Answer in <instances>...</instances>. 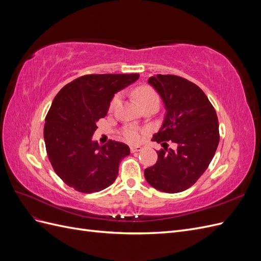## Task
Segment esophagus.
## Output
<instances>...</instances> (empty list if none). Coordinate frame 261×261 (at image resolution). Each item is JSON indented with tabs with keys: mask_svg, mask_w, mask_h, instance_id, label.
I'll return each instance as SVG.
<instances>
[{
	"mask_svg": "<svg viewBox=\"0 0 261 261\" xmlns=\"http://www.w3.org/2000/svg\"><path fill=\"white\" fill-rule=\"evenodd\" d=\"M141 147H139V146H132L130 147V151H132V153H135V152H138V151H141Z\"/></svg>",
	"mask_w": 261,
	"mask_h": 261,
	"instance_id": "esophagus-1",
	"label": "esophagus"
}]
</instances>
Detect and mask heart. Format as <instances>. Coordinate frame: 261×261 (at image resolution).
<instances>
[{
	"mask_svg": "<svg viewBox=\"0 0 261 261\" xmlns=\"http://www.w3.org/2000/svg\"><path fill=\"white\" fill-rule=\"evenodd\" d=\"M134 97H135L136 101L139 103V106L143 108L147 105H156L159 106V96L158 93L149 86H141L138 87L137 89L134 90ZM120 102V96H115L112 101L111 105H110V109L113 110ZM124 136L125 138L127 139L129 143H138L140 140V132L134 127H129L127 129H125L124 132Z\"/></svg>",
	"mask_w": 261,
	"mask_h": 261,
	"instance_id": "obj_1",
	"label": "heart"
}]
</instances>
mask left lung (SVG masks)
I'll list each match as a JSON object with an SVG mask.
<instances>
[{
    "mask_svg": "<svg viewBox=\"0 0 261 261\" xmlns=\"http://www.w3.org/2000/svg\"><path fill=\"white\" fill-rule=\"evenodd\" d=\"M148 84L161 97L165 109L153 140H171L177 147L156 151L158 161L145 170V178L158 191L180 193L203 174L217 151L218 116L204 92L185 78L159 74L150 77Z\"/></svg>",
    "mask_w": 261,
    "mask_h": 261,
    "instance_id": "obj_1",
    "label": "left lung"
}]
</instances>
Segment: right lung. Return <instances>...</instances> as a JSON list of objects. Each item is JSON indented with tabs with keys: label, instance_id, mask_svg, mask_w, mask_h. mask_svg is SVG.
<instances>
[{
	"label": "right lung",
	"instance_id": "obj_1",
	"mask_svg": "<svg viewBox=\"0 0 261 261\" xmlns=\"http://www.w3.org/2000/svg\"><path fill=\"white\" fill-rule=\"evenodd\" d=\"M138 78L139 74L85 75L55 96L45 117V149L55 173L75 191L100 192L116 179L129 147L113 140L100 146L92 136L114 94Z\"/></svg>",
	"mask_w": 261,
	"mask_h": 261
}]
</instances>
